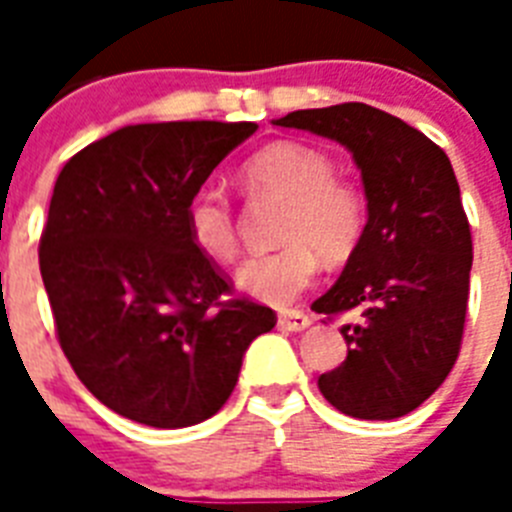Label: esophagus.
<instances>
[{"label":"esophagus","instance_id":"esophagus-1","mask_svg":"<svg viewBox=\"0 0 512 512\" xmlns=\"http://www.w3.org/2000/svg\"><path fill=\"white\" fill-rule=\"evenodd\" d=\"M311 324V316L305 311H284L279 316V327L284 329V332H303V329H308Z\"/></svg>","mask_w":512,"mask_h":512}]
</instances>
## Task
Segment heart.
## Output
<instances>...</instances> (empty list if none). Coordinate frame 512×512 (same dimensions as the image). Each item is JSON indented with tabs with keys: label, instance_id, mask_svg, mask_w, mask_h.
<instances>
[{
	"label": "heart",
	"instance_id": "heart-1",
	"mask_svg": "<svg viewBox=\"0 0 512 512\" xmlns=\"http://www.w3.org/2000/svg\"><path fill=\"white\" fill-rule=\"evenodd\" d=\"M241 185L252 196L284 201L279 241L284 247L244 260L236 287L268 305H289L311 287L319 257L342 263L366 228V199L353 180L335 172L324 151L303 143H273L241 164ZM185 231L212 263H231L239 252L233 204L220 188L201 185L185 204Z\"/></svg>",
	"mask_w": 512,
	"mask_h": 512
}]
</instances>
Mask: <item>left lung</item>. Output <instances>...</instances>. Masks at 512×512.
<instances>
[{
    "label": "left lung",
    "instance_id": "obj_1",
    "mask_svg": "<svg viewBox=\"0 0 512 512\" xmlns=\"http://www.w3.org/2000/svg\"><path fill=\"white\" fill-rule=\"evenodd\" d=\"M273 124L337 140L364 180V236L311 305L324 316L361 308V321L340 329L348 356L321 374L319 390L348 417H404L460 356L473 239L452 162L420 130L366 103L292 111Z\"/></svg>",
    "mask_w": 512,
    "mask_h": 512
}]
</instances>
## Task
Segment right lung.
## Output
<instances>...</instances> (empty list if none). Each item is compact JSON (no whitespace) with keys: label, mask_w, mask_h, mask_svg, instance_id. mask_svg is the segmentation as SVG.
Returning a JSON list of instances; mask_svg holds the SVG:
<instances>
[{"label":"right lung","mask_w":512,"mask_h":512,"mask_svg":"<svg viewBox=\"0 0 512 512\" xmlns=\"http://www.w3.org/2000/svg\"><path fill=\"white\" fill-rule=\"evenodd\" d=\"M255 122L130 124L71 156L39 271L68 364L100 404L151 428L209 420L276 313L193 247L185 204ZM229 300L225 301L224 297Z\"/></svg>","instance_id":"obj_1"}]
</instances>
